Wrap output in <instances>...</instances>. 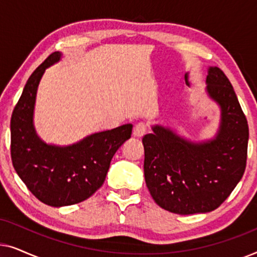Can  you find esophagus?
<instances>
[{"label":"esophagus","mask_w":257,"mask_h":257,"mask_svg":"<svg viewBox=\"0 0 257 257\" xmlns=\"http://www.w3.org/2000/svg\"><path fill=\"white\" fill-rule=\"evenodd\" d=\"M145 133H146V126L144 122H139V124H137L135 126V128H133V136H135L136 138H142Z\"/></svg>","instance_id":"1"}]
</instances>
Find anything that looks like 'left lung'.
Returning a JSON list of instances; mask_svg holds the SVG:
<instances>
[{"label": "left lung", "instance_id": "obj_1", "mask_svg": "<svg viewBox=\"0 0 257 257\" xmlns=\"http://www.w3.org/2000/svg\"><path fill=\"white\" fill-rule=\"evenodd\" d=\"M206 84L220 107L212 139L192 142L159 124L143 138L147 188L157 205L181 215L216 209L236 187L247 163L248 122L229 79L209 66Z\"/></svg>", "mask_w": 257, "mask_h": 257}]
</instances>
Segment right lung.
I'll return each mask as SVG.
<instances>
[{"label": "right lung", "mask_w": 257, "mask_h": 257, "mask_svg": "<svg viewBox=\"0 0 257 257\" xmlns=\"http://www.w3.org/2000/svg\"><path fill=\"white\" fill-rule=\"evenodd\" d=\"M61 58L62 52H54L31 73L10 120L14 168L28 189L52 207L82 202L99 189L112 158L131 138L133 127L125 124L93 133L68 146L43 142L34 125L38 84L45 70Z\"/></svg>", "instance_id": "right-lung-1"}]
</instances>
